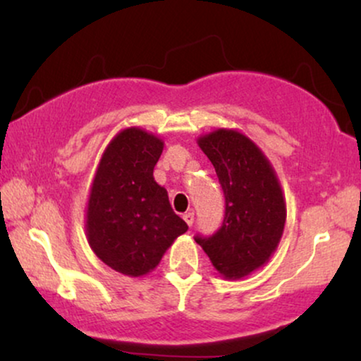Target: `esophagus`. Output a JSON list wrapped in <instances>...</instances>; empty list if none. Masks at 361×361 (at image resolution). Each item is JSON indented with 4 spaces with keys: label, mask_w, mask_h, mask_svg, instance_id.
Listing matches in <instances>:
<instances>
[{
    "label": "esophagus",
    "mask_w": 361,
    "mask_h": 361,
    "mask_svg": "<svg viewBox=\"0 0 361 361\" xmlns=\"http://www.w3.org/2000/svg\"><path fill=\"white\" fill-rule=\"evenodd\" d=\"M182 219H184V221L189 226H192L194 225V220H195V216H194V212H185L184 214V216H182Z\"/></svg>",
    "instance_id": "1"
}]
</instances>
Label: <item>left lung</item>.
Returning a JSON list of instances; mask_svg holds the SVG:
<instances>
[{"instance_id":"left-lung-1","label":"left lung","mask_w":361,"mask_h":361,"mask_svg":"<svg viewBox=\"0 0 361 361\" xmlns=\"http://www.w3.org/2000/svg\"><path fill=\"white\" fill-rule=\"evenodd\" d=\"M215 167L225 195L221 226L195 235L220 274L238 279L263 266L278 246L286 204L276 174L253 141L233 130H219L199 140Z\"/></svg>"}]
</instances>
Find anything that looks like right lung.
Masks as SVG:
<instances>
[{
    "instance_id": "add662e5",
    "label": "right lung",
    "mask_w": 361,
    "mask_h": 361,
    "mask_svg": "<svg viewBox=\"0 0 361 361\" xmlns=\"http://www.w3.org/2000/svg\"><path fill=\"white\" fill-rule=\"evenodd\" d=\"M162 141L130 128L110 142L98 166L87 212V235L103 263L126 276H142L187 224L174 214L164 187L152 177Z\"/></svg>"
}]
</instances>
